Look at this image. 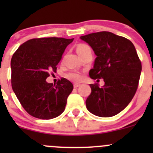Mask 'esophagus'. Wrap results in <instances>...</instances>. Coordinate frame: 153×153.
Wrapping results in <instances>:
<instances>
[{"mask_svg": "<svg viewBox=\"0 0 153 153\" xmlns=\"http://www.w3.org/2000/svg\"><path fill=\"white\" fill-rule=\"evenodd\" d=\"M80 85H81V84H78V83H75V84H73V86H74V88H78V86H80Z\"/></svg>", "mask_w": 153, "mask_h": 153, "instance_id": "34e87169", "label": "esophagus"}]
</instances>
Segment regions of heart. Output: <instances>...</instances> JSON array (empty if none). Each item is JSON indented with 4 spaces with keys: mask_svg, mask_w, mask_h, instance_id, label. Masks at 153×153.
<instances>
[{
    "mask_svg": "<svg viewBox=\"0 0 153 153\" xmlns=\"http://www.w3.org/2000/svg\"><path fill=\"white\" fill-rule=\"evenodd\" d=\"M88 49H90V47L85 44H79L77 46L76 48L77 52H78V55L88 50ZM65 78L71 81H78L81 79V75L80 72H76V71H72V72H69L65 74Z\"/></svg>",
    "mask_w": 153,
    "mask_h": 153,
    "instance_id": "b5f03b06",
    "label": "heart"
}]
</instances>
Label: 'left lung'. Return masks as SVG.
I'll list each match as a JSON object with an SVG mask.
<instances>
[{
	"label": "left lung",
	"mask_w": 153,
	"mask_h": 153,
	"mask_svg": "<svg viewBox=\"0 0 153 153\" xmlns=\"http://www.w3.org/2000/svg\"><path fill=\"white\" fill-rule=\"evenodd\" d=\"M92 48L95 58L89 70L92 79H104V86L89 84L92 92L86 101L88 110L99 117H112L123 110L133 98L138 86L141 62L133 44L109 32L81 36Z\"/></svg>",
	"instance_id": "left-lung-1"
}]
</instances>
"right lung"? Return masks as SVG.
<instances>
[{
	"label": "right lung",
	"mask_w": 153,
	"mask_h": 153,
	"mask_svg": "<svg viewBox=\"0 0 153 153\" xmlns=\"http://www.w3.org/2000/svg\"><path fill=\"white\" fill-rule=\"evenodd\" d=\"M74 38H33L21 44L11 60L12 87L24 109L32 116L52 119L65 109L73 89L69 81L62 78L56 84L46 79L57 67L64 50Z\"/></svg>",
	"instance_id": "add662e5"
}]
</instances>
